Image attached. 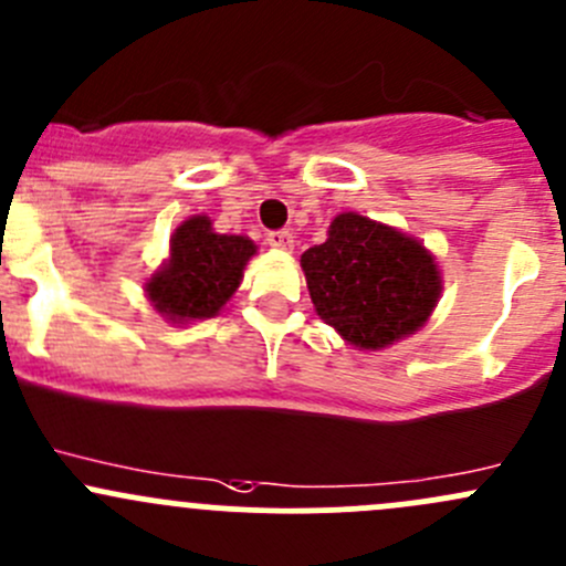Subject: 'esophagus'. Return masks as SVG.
<instances>
[{"label": "esophagus", "instance_id": "esophagus-1", "mask_svg": "<svg viewBox=\"0 0 566 566\" xmlns=\"http://www.w3.org/2000/svg\"><path fill=\"white\" fill-rule=\"evenodd\" d=\"M268 243L273 249H293V232L290 230H276V232H268Z\"/></svg>", "mask_w": 566, "mask_h": 566}]
</instances>
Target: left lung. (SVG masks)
Returning a JSON list of instances; mask_svg holds the SVG:
<instances>
[{"label": "left lung", "instance_id": "left-lung-1", "mask_svg": "<svg viewBox=\"0 0 566 566\" xmlns=\"http://www.w3.org/2000/svg\"><path fill=\"white\" fill-rule=\"evenodd\" d=\"M319 319L358 350L416 334L441 298L436 256L416 238L358 213H339L319 247L301 254Z\"/></svg>", "mask_w": 566, "mask_h": 566}]
</instances>
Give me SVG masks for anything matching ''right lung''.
I'll return each instance as SVG.
<instances>
[{"instance_id": "right-lung-1", "label": "right lung", "mask_w": 566, "mask_h": 566, "mask_svg": "<svg viewBox=\"0 0 566 566\" xmlns=\"http://www.w3.org/2000/svg\"><path fill=\"white\" fill-rule=\"evenodd\" d=\"M254 254V241L219 235L208 216H191L175 230L169 260L145 284L147 298L172 323L216 317L241 287Z\"/></svg>"}]
</instances>
